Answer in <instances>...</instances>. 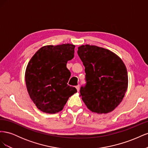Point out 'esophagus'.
Returning a JSON list of instances; mask_svg holds the SVG:
<instances>
[{
    "mask_svg": "<svg viewBox=\"0 0 148 148\" xmlns=\"http://www.w3.org/2000/svg\"><path fill=\"white\" fill-rule=\"evenodd\" d=\"M76 89H77V90L78 92L79 91V85H78V86H76Z\"/></svg>",
    "mask_w": 148,
    "mask_h": 148,
    "instance_id": "1",
    "label": "esophagus"
}]
</instances>
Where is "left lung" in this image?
I'll return each mask as SVG.
<instances>
[{"mask_svg": "<svg viewBox=\"0 0 148 148\" xmlns=\"http://www.w3.org/2000/svg\"><path fill=\"white\" fill-rule=\"evenodd\" d=\"M85 67L86 84L80 95L92 112L107 114L122 101L128 88L126 66L120 58L107 49L88 44L78 47Z\"/></svg>", "mask_w": 148, "mask_h": 148, "instance_id": "left-lung-1", "label": "left lung"}]
</instances>
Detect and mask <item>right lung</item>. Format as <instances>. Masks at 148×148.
Listing matches in <instances>:
<instances>
[{
    "label": "right lung",
    "instance_id": "add662e5",
    "mask_svg": "<svg viewBox=\"0 0 148 148\" xmlns=\"http://www.w3.org/2000/svg\"><path fill=\"white\" fill-rule=\"evenodd\" d=\"M75 47L71 44L43 46L28 62L25 71L26 88L31 100L43 112H59L77 92L67 84L71 73L66 64L74 57Z\"/></svg>",
    "mask_w": 148,
    "mask_h": 148
}]
</instances>
